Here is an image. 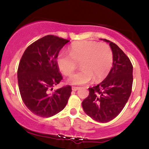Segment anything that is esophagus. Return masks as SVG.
<instances>
[{"label":"esophagus","instance_id":"obj_1","mask_svg":"<svg viewBox=\"0 0 149 149\" xmlns=\"http://www.w3.org/2000/svg\"><path fill=\"white\" fill-rule=\"evenodd\" d=\"M79 88H78V87H72V90L73 91H77Z\"/></svg>","mask_w":149,"mask_h":149}]
</instances>
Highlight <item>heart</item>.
<instances>
[{
  "instance_id": "heart-1",
  "label": "heart",
  "mask_w": 149,
  "mask_h": 149,
  "mask_svg": "<svg viewBox=\"0 0 149 149\" xmlns=\"http://www.w3.org/2000/svg\"><path fill=\"white\" fill-rule=\"evenodd\" d=\"M113 61L110 46L88 40L73 42L69 47V53L61 50L56 58L58 68L65 75L72 73L77 67V61H80L83 69L67 80L69 84L74 85L87 84L93 78L95 82L104 79L111 69Z\"/></svg>"
}]
</instances>
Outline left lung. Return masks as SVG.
<instances>
[{"label":"left lung","instance_id":"obj_1","mask_svg":"<svg viewBox=\"0 0 149 149\" xmlns=\"http://www.w3.org/2000/svg\"><path fill=\"white\" fill-rule=\"evenodd\" d=\"M113 52V67L99 85L89 88L88 97L82 102L87 115L100 123H107L123 109L131 95L133 66L130 59L116 44L107 39Z\"/></svg>","mask_w":149,"mask_h":149}]
</instances>
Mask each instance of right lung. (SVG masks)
I'll list each match as a JSON object with an SVG mask.
<instances>
[{
	"label": "right lung",
	"mask_w": 149,
	"mask_h": 149,
	"mask_svg": "<svg viewBox=\"0 0 149 149\" xmlns=\"http://www.w3.org/2000/svg\"><path fill=\"white\" fill-rule=\"evenodd\" d=\"M69 41L47 35L31 44L22 55L17 70L19 89L24 103L36 115L51 117L67 104L72 91L70 85L51 91L62 80L56 58Z\"/></svg>",
	"instance_id": "add662e5"
}]
</instances>
